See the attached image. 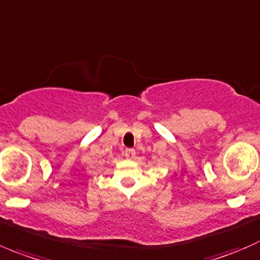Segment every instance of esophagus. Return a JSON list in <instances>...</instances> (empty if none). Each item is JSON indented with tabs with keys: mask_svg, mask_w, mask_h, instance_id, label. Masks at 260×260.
I'll list each match as a JSON object with an SVG mask.
<instances>
[{
	"mask_svg": "<svg viewBox=\"0 0 260 260\" xmlns=\"http://www.w3.org/2000/svg\"><path fill=\"white\" fill-rule=\"evenodd\" d=\"M124 154H125V156H126V158H129V159H133L134 156L136 155V153H135V150H134V149H126Z\"/></svg>",
	"mask_w": 260,
	"mask_h": 260,
	"instance_id": "esophagus-1",
	"label": "esophagus"
}]
</instances>
